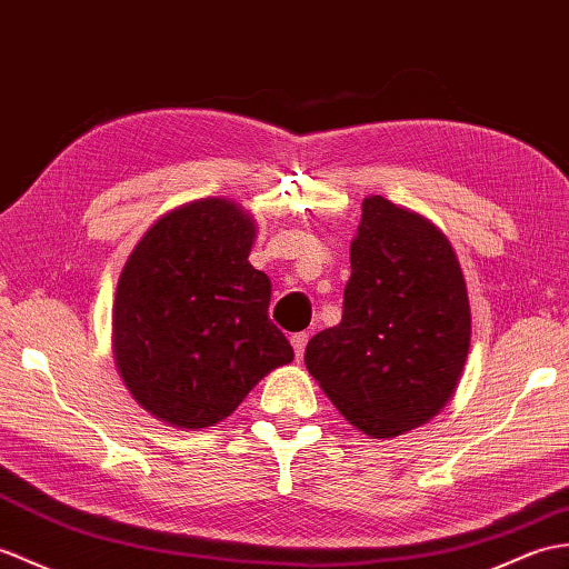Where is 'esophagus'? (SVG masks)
I'll list each match as a JSON object with an SVG mask.
<instances>
[{
    "label": "esophagus",
    "mask_w": 569,
    "mask_h": 569,
    "mask_svg": "<svg viewBox=\"0 0 569 569\" xmlns=\"http://www.w3.org/2000/svg\"><path fill=\"white\" fill-rule=\"evenodd\" d=\"M290 347H293V351H296V359L300 361V359H302V353H306V347H308V335H306V332H300V335H293V337H290Z\"/></svg>",
    "instance_id": "1"
}]
</instances>
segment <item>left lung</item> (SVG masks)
Returning <instances> with one entry per match:
<instances>
[{"mask_svg":"<svg viewBox=\"0 0 569 569\" xmlns=\"http://www.w3.org/2000/svg\"><path fill=\"white\" fill-rule=\"evenodd\" d=\"M463 269L436 224L382 196L361 203L337 327L308 341L310 376L349 425L395 439L453 398L472 335Z\"/></svg>","mask_w":569,"mask_h":569,"instance_id":"left-lung-1","label":"left lung"}]
</instances>
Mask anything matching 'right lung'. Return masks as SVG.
Masks as SVG:
<instances>
[{
	"instance_id": "obj_1",
	"label": "right lung",
	"mask_w": 569,
	"mask_h": 569,
	"mask_svg": "<svg viewBox=\"0 0 569 569\" xmlns=\"http://www.w3.org/2000/svg\"><path fill=\"white\" fill-rule=\"evenodd\" d=\"M254 237L240 203L196 198L154 220L118 276L116 368L133 400L169 427H216L293 361L269 320V276L249 263Z\"/></svg>"
}]
</instances>
